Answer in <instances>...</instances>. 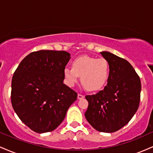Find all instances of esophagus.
<instances>
[{"label":"esophagus","instance_id":"1","mask_svg":"<svg viewBox=\"0 0 153 153\" xmlns=\"http://www.w3.org/2000/svg\"><path fill=\"white\" fill-rule=\"evenodd\" d=\"M84 97H85V96H84L83 95H82V94H78V99H82Z\"/></svg>","mask_w":153,"mask_h":153}]
</instances>
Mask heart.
Here are the masks:
<instances>
[{
    "label": "heart",
    "instance_id": "heart-1",
    "mask_svg": "<svg viewBox=\"0 0 153 153\" xmlns=\"http://www.w3.org/2000/svg\"><path fill=\"white\" fill-rule=\"evenodd\" d=\"M109 71V64L106 59L85 55L74 59L73 68H65L64 77L67 84L72 86L80 76L81 83L86 90L96 91L106 83Z\"/></svg>",
    "mask_w": 153,
    "mask_h": 153
}]
</instances>
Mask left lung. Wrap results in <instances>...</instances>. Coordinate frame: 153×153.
<instances>
[{
	"instance_id": "8db88e82",
	"label": "left lung",
	"mask_w": 153,
	"mask_h": 153,
	"mask_svg": "<svg viewBox=\"0 0 153 153\" xmlns=\"http://www.w3.org/2000/svg\"><path fill=\"white\" fill-rule=\"evenodd\" d=\"M101 54L110 67L107 85L95 95H88L85 117L101 132H114L125 126L138 109L141 81L131 65L108 52Z\"/></svg>"
}]
</instances>
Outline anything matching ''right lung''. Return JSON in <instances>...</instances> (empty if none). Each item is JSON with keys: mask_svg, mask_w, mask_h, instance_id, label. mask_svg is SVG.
Returning a JSON list of instances; mask_svg holds the SVG:
<instances>
[{"mask_svg": "<svg viewBox=\"0 0 153 153\" xmlns=\"http://www.w3.org/2000/svg\"><path fill=\"white\" fill-rule=\"evenodd\" d=\"M70 59L65 51H36L24 57L14 72L12 106L22 122L35 132L55 129L76 101L77 93L63 83Z\"/></svg>", "mask_w": 153, "mask_h": 153, "instance_id": "obj_1", "label": "right lung"}]
</instances>
